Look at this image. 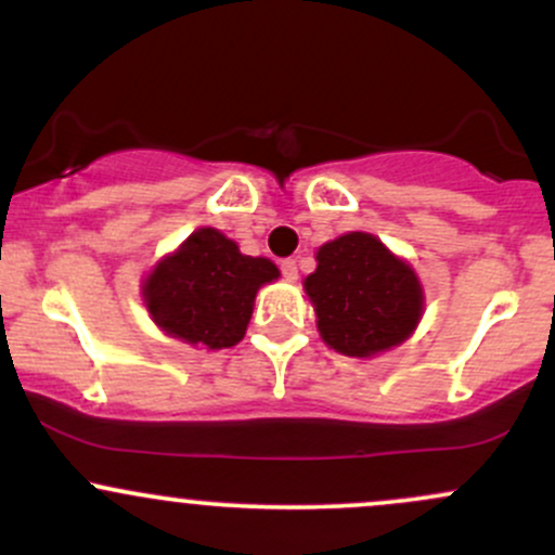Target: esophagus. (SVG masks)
I'll use <instances>...</instances> for the list:
<instances>
[{"mask_svg":"<svg viewBox=\"0 0 555 555\" xmlns=\"http://www.w3.org/2000/svg\"><path fill=\"white\" fill-rule=\"evenodd\" d=\"M282 273H284V279L295 282V279H297V263H295V260H292V258L282 260Z\"/></svg>","mask_w":555,"mask_h":555,"instance_id":"1","label":"esophagus"}]
</instances>
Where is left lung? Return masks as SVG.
I'll return each mask as SVG.
<instances>
[{"label": "left lung", "mask_w": 555, "mask_h": 555, "mask_svg": "<svg viewBox=\"0 0 555 555\" xmlns=\"http://www.w3.org/2000/svg\"><path fill=\"white\" fill-rule=\"evenodd\" d=\"M315 260L306 295L328 347L350 358H371L411 337L424 313L422 284L374 234H343L319 247Z\"/></svg>", "instance_id": "obj_1"}]
</instances>
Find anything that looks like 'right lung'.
<instances>
[{"mask_svg": "<svg viewBox=\"0 0 555 555\" xmlns=\"http://www.w3.org/2000/svg\"><path fill=\"white\" fill-rule=\"evenodd\" d=\"M279 279L268 258L242 255L218 229H197L144 279V302L157 326L186 345L208 350L245 337L255 295Z\"/></svg>", "mask_w": 555, "mask_h": 555, "instance_id": "1", "label": "right lung"}]
</instances>
